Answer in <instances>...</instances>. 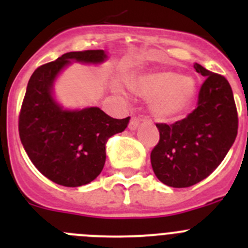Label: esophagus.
<instances>
[{
	"mask_svg": "<svg viewBox=\"0 0 248 248\" xmlns=\"http://www.w3.org/2000/svg\"><path fill=\"white\" fill-rule=\"evenodd\" d=\"M139 123H140L139 118L135 117V115H133L130 119V123H129V129H131V130H135V129L139 126Z\"/></svg>",
	"mask_w": 248,
	"mask_h": 248,
	"instance_id": "esophagus-1",
	"label": "esophagus"
}]
</instances>
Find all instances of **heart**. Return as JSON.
I'll list each match as a JSON object with an SVG mask.
<instances>
[{
  "instance_id": "1",
  "label": "heart",
  "mask_w": 248,
  "mask_h": 248,
  "mask_svg": "<svg viewBox=\"0 0 248 248\" xmlns=\"http://www.w3.org/2000/svg\"><path fill=\"white\" fill-rule=\"evenodd\" d=\"M135 92L151 100V111L160 120L183 113L195 95V82L171 71H156L140 76L131 83Z\"/></svg>"
}]
</instances>
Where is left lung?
Here are the masks:
<instances>
[{
  "label": "left lung",
  "mask_w": 248,
  "mask_h": 248,
  "mask_svg": "<svg viewBox=\"0 0 248 248\" xmlns=\"http://www.w3.org/2000/svg\"><path fill=\"white\" fill-rule=\"evenodd\" d=\"M194 68L206 77L196 108L174 124L156 123L160 139L150 154L156 177L171 187H189L206 179L237 137V108L230 83L199 63Z\"/></svg>",
  "instance_id": "left-lung-1"
}]
</instances>
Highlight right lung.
<instances>
[{
  "instance_id": "add662e5",
  "label": "right lung",
  "mask_w": 248,
  "mask_h": 248,
  "mask_svg": "<svg viewBox=\"0 0 248 248\" xmlns=\"http://www.w3.org/2000/svg\"><path fill=\"white\" fill-rule=\"evenodd\" d=\"M103 49L69 52L33 72L18 117L22 145L33 165L53 183L77 187L93 181L105 163V145L128 126L130 118L114 119L97 107L63 110L52 98L57 74L71 63H100Z\"/></svg>"
}]
</instances>
